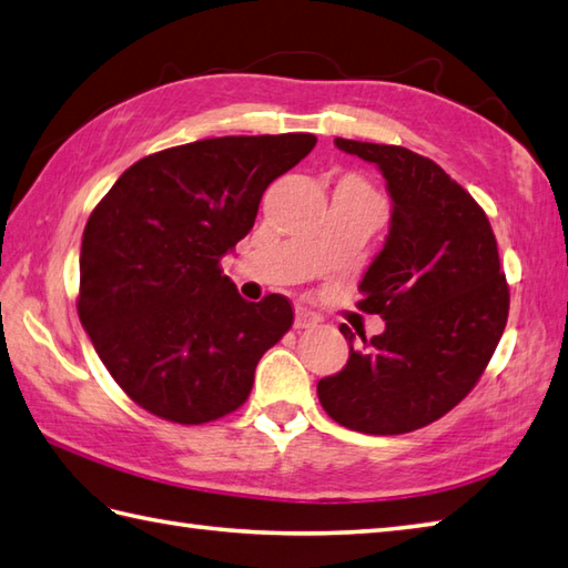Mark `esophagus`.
<instances>
[{
	"label": "esophagus",
	"instance_id": "obj_1",
	"mask_svg": "<svg viewBox=\"0 0 568 568\" xmlns=\"http://www.w3.org/2000/svg\"><path fill=\"white\" fill-rule=\"evenodd\" d=\"M318 323V316L314 311H308L306 306H296L294 308V328H311Z\"/></svg>",
	"mask_w": 568,
	"mask_h": 568
}]
</instances>
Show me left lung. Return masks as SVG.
<instances>
[{
    "instance_id": "1",
    "label": "left lung",
    "mask_w": 568,
    "mask_h": 568,
    "mask_svg": "<svg viewBox=\"0 0 568 568\" xmlns=\"http://www.w3.org/2000/svg\"><path fill=\"white\" fill-rule=\"evenodd\" d=\"M335 146L387 181L389 233L357 286V308L379 314L385 331L355 343L341 326L351 357L318 382V399L353 432L407 434L476 387L505 331L510 288L488 215L442 166L404 146L341 136Z\"/></svg>"
}]
</instances>
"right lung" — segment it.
Segmentation results:
<instances>
[{
	"instance_id": "obj_1",
	"label": "right lung",
	"mask_w": 568,
	"mask_h": 568,
	"mask_svg": "<svg viewBox=\"0 0 568 568\" xmlns=\"http://www.w3.org/2000/svg\"><path fill=\"white\" fill-rule=\"evenodd\" d=\"M314 134L215 136L139 159L90 213L78 316L139 407L205 424L250 397L254 367L292 328L286 296L252 304L220 270L262 193Z\"/></svg>"
}]
</instances>
